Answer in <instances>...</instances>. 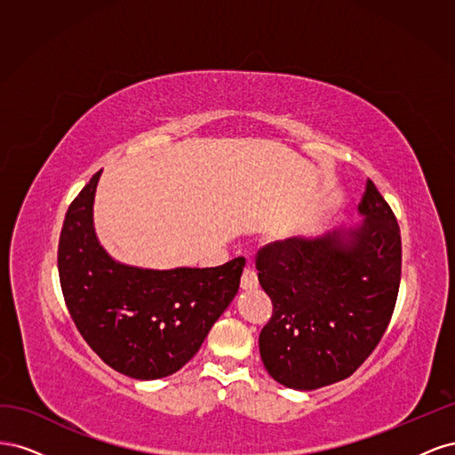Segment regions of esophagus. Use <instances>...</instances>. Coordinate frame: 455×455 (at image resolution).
Wrapping results in <instances>:
<instances>
[{
    "label": "esophagus",
    "instance_id": "34e87169",
    "mask_svg": "<svg viewBox=\"0 0 455 455\" xmlns=\"http://www.w3.org/2000/svg\"><path fill=\"white\" fill-rule=\"evenodd\" d=\"M241 288L243 291H252V288H258V275L252 267H244L243 277H241Z\"/></svg>",
    "mask_w": 455,
    "mask_h": 455
}]
</instances>
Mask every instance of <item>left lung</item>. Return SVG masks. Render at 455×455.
Masks as SVG:
<instances>
[{"mask_svg": "<svg viewBox=\"0 0 455 455\" xmlns=\"http://www.w3.org/2000/svg\"><path fill=\"white\" fill-rule=\"evenodd\" d=\"M347 233L306 241L284 239L256 254L258 281L273 313L259 332L269 376L311 391L349 378L378 347L401 286V229L376 184L366 182Z\"/></svg>", "mask_w": 455, "mask_h": 455, "instance_id": "8db88e82", "label": "left lung"}]
</instances>
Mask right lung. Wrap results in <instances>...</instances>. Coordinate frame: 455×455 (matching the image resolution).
Wrapping results in <instances>:
<instances>
[{
    "label": "right lung",
    "instance_id": "add662e5",
    "mask_svg": "<svg viewBox=\"0 0 455 455\" xmlns=\"http://www.w3.org/2000/svg\"><path fill=\"white\" fill-rule=\"evenodd\" d=\"M100 171L68 206L59 277L79 334L100 359L136 379L171 376L194 356L239 291L244 258L218 267L151 271L114 261L96 241Z\"/></svg>",
    "mask_w": 455,
    "mask_h": 455
}]
</instances>
